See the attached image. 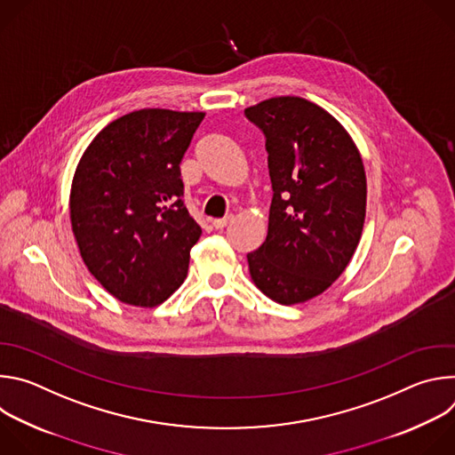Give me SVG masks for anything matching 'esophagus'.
Returning a JSON list of instances; mask_svg holds the SVG:
<instances>
[{
    "label": "esophagus",
    "instance_id": "obj_1",
    "mask_svg": "<svg viewBox=\"0 0 455 455\" xmlns=\"http://www.w3.org/2000/svg\"><path fill=\"white\" fill-rule=\"evenodd\" d=\"M230 221H232V216H227V218H221V220H212L211 223H212V228L221 230V228H225Z\"/></svg>",
    "mask_w": 455,
    "mask_h": 455
}]
</instances>
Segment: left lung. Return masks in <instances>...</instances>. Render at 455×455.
<instances>
[{
    "instance_id": "left-lung-1",
    "label": "left lung",
    "mask_w": 455,
    "mask_h": 455,
    "mask_svg": "<svg viewBox=\"0 0 455 455\" xmlns=\"http://www.w3.org/2000/svg\"><path fill=\"white\" fill-rule=\"evenodd\" d=\"M267 137L274 198L267 241L246 255L253 284L291 306L326 291L360 243L367 180L356 144L323 108L274 97L244 109Z\"/></svg>"
}]
</instances>
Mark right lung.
Here are the masks:
<instances>
[{
  "label": "right lung",
  "mask_w": 455,
  "mask_h": 455,
  "mask_svg": "<svg viewBox=\"0 0 455 455\" xmlns=\"http://www.w3.org/2000/svg\"><path fill=\"white\" fill-rule=\"evenodd\" d=\"M204 116L162 108L127 113L77 164L72 232L90 274L120 302L158 306L187 277L202 228L183 207L180 162Z\"/></svg>",
  "instance_id": "obj_1"
}]
</instances>
